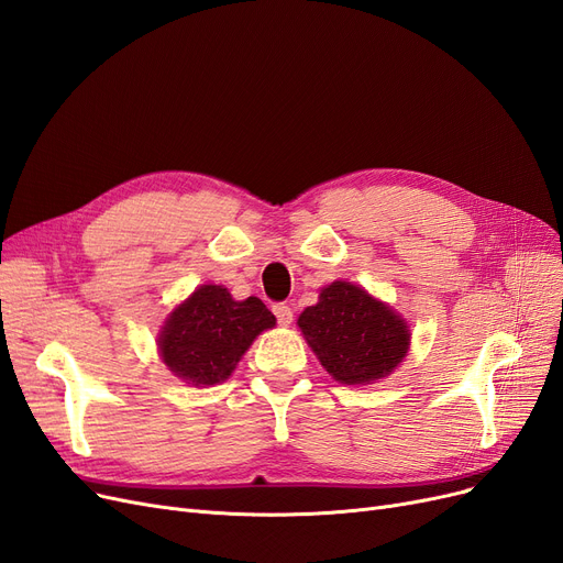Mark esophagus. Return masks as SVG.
I'll use <instances>...</instances> for the list:
<instances>
[{"label": "esophagus", "mask_w": 563, "mask_h": 563, "mask_svg": "<svg viewBox=\"0 0 563 563\" xmlns=\"http://www.w3.org/2000/svg\"><path fill=\"white\" fill-rule=\"evenodd\" d=\"M273 312H275L279 325H290V321H294V309H290V307L284 305V302L273 305Z\"/></svg>", "instance_id": "esophagus-1"}]
</instances>
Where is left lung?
I'll list each match as a JSON object with an SVG mask.
<instances>
[{
	"instance_id": "left-lung-1",
	"label": "left lung",
	"mask_w": 563,
	"mask_h": 563,
	"mask_svg": "<svg viewBox=\"0 0 563 563\" xmlns=\"http://www.w3.org/2000/svg\"><path fill=\"white\" fill-rule=\"evenodd\" d=\"M298 325L335 382L373 384L389 377L410 349V325L386 302L352 282L321 288Z\"/></svg>"
}]
</instances>
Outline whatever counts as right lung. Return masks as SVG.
<instances>
[{"mask_svg":"<svg viewBox=\"0 0 563 563\" xmlns=\"http://www.w3.org/2000/svg\"><path fill=\"white\" fill-rule=\"evenodd\" d=\"M275 323L263 300H235L228 288L202 284L167 317L158 352L186 384L211 386L225 382L251 342Z\"/></svg>","mask_w":563,"mask_h":563,"instance_id":"obj_1","label":"right lung"}]
</instances>
